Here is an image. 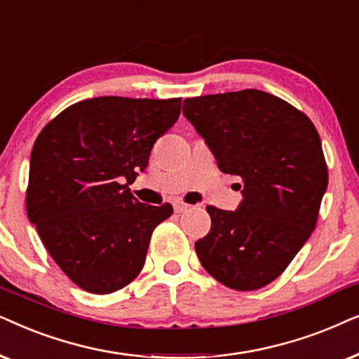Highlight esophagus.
Wrapping results in <instances>:
<instances>
[{"mask_svg":"<svg viewBox=\"0 0 359 359\" xmlns=\"http://www.w3.org/2000/svg\"><path fill=\"white\" fill-rule=\"evenodd\" d=\"M189 208H190V205L184 203V202H175V203H174L175 213H184V212H187Z\"/></svg>","mask_w":359,"mask_h":359,"instance_id":"esophagus-1","label":"esophagus"}]
</instances>
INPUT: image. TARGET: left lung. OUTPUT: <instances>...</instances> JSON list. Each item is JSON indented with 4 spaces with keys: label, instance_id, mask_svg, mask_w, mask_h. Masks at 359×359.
<instances>
[{
    "label": "left lung",
    "instance_id": "obj_1",
    "mask_svg": "<svg viewBox=\"0 0 359 359\" xmlns=\"http://www.w3.org/2000/svg\"><path fill=\"white\" fill-rule=\"evenodd\" d=\"M184 116L224 174L243 180L235 212L208 205V235L195 243L205 271L235 290L283 274L317 223L328 185L313 123L284 100L241 90L184 100Z\"/></svg>",
    "mask_w": 359,
    "mask_h": 359
}]
</instances>
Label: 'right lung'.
Wrapping results in <instances>:
<instances>
[{
    "mask_svg": "<svg viewBox=\"0 0 359 359\" xmlns=\"http://www.w3.org/2000/svg\"><path fill=\"white\" fill-rule=\"evenodd\" d=\"M179 114L180 98L97 97L64 109L37 136L27 217L79 287L111 294L141 272L152 231L172 205L141 203L128 184Z\"/></svg>",
    "mask_w": 359,
    "mask_h": 359,
    "instance_id": "obj_1",
    "label": "right lung"
}]
</instances>
